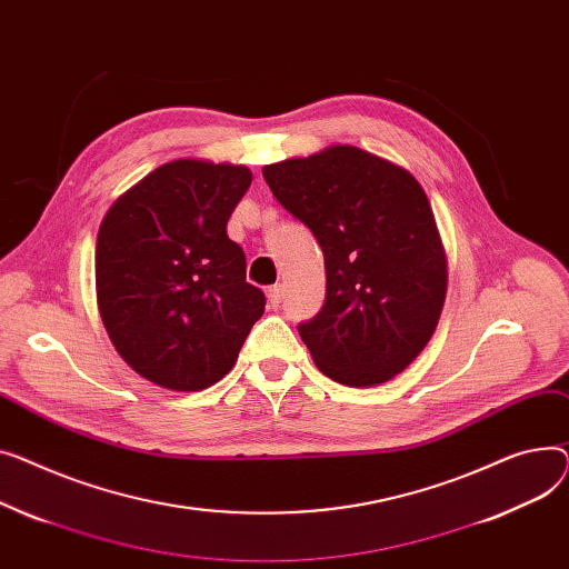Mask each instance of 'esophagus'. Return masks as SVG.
Here are the masks:
<instances>
[{"mask_svg":"<svg viewBox=\"0 0 569 569\" xmlns=\"http://www.w3.org/2000/svg\"><path fill=\"white\" fill-rule=\"evenodd\" d=\"M266 296H269V303H271L273 308H278V306L282 303V287H280V284L271 287L269 291H266Z\"/></svg>","mask_w":569,"mask_h":569,"instance_id":"obj_1","label":"esophagus"}]
</instances>
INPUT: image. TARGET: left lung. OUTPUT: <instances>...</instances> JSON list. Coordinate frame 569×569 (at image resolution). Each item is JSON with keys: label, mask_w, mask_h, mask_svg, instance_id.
<instances>
[{"label": "left lung", "mask_w": 569, "mask_h": 569, "mask_svg": "<svg viewBox=\"0 0 569 569\" xmlns=\"http://www.w3.org/2000/svg\"><path fill=\"white\" fill-rule=\"evenodd\" d=\"M263 179L323 250V308L298 326L319 370L351 388L405 372L437 330L448 289L420 183L349 144L266 164Z\"/></svg>", "instance_id": "left-lung-1"}]
</instances>
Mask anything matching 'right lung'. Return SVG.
<instances>
[{
    "instance_id": "1",
    "label": "right lung",
    "mask_w": 569,
    "mask_h": 569,
    "mask_svg": "<svg viewBox=\"0 0 569 569\" xmlns=\"http://www.w3.org/2000/svg\"><path fill=\"white\" fill-rule=\"evenodd\" d=\"M252 183L243 164H160L106 213L96 298L119 356L170 390H204L239 358L266 296L246 282L227 220Z\"/></svg>"
}]
</instances>
